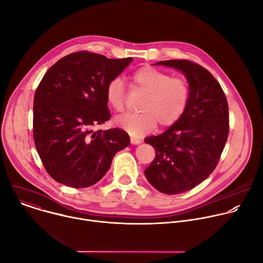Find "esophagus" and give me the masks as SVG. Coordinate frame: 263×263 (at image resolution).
<instances>
[{"label": "esophagus", "instance_id": "esophagus-1", "mask_svg": "<svg viewBox=\"0 0 263 263\" xmlns=\"http://www.w3.org/2000/svg\"><path fill=\"white\" fill-rule=\"evenodd\" d=\"M130 139H131V143H133V144H139L141 142V140L139 138H136L134 136H131Z\"/></svg>", "mask_w": 263, "mask_h": 263}]
</instances>
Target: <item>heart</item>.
I'll return each mask as SVG.
<instances>
[{
	"instance_id": "heart-1",
	"label": "heart",
	"mask_w": 263,
	"mask_h": 263,
	"mask_svg": "<svg viewBox=\"0 0 263 263\" xmlns=\"http://www.w3.org/2000/svg\"><path fill=\"white\" fill-rule=\"evenodd\" d=\"M131 86L145 92L138 114H128L117 119V124L132 135H142L157 124L164 128L175 124L183 115L190 98V86L181 77L151 66L136 69L130 74ZM106 101L118 112L125 109V87L121 79H112L106 87Z\"/></svg>"
}]
</instances>
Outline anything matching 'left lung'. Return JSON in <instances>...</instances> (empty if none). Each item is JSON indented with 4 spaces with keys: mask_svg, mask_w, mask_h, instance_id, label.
Returning a JSON list of instances; mask_svg holds the SVG:
<instances>
[{
    "mask_svg": "<svg viewBox=\"0 0 263 263\" xmlns=\"http://www.w3.org/2000/svg\"><path fill=\"white\" fill-rule=\"evenodd\" d=\"M181 70L190 83V98L181 118L166 131L145 138L156 152L144 175L165 195L193 190L216 167L229 134V107L212 73L200 64L174 59L159 61Z\"/></svg>",
    "mask_w": 263,
    "mask_h": 263,
    "instance_id": "obj_1",
    "label": "left lung"
}]
</instances>
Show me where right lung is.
<instances>
[{
	"mask_svg": "<svg viewBox=\"0 0 263 263\" xmlns=\"http://www.w3.org/2000/svg\"><path fill=\"white\" fill-rule=\"evenodd\" d=\"M131 61L81 51L64 56L45 73L34 96L33 138L55 181L73 189L89 187L130 143L123 129L92 128L110 119L107 84Z\"/></svg>",
	"mask_w": 263,
	"mask_h": 263,
	"instance_id": "add662e5",
	"label": "right lung"
}]
</instances>
